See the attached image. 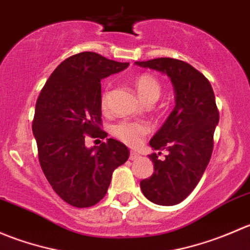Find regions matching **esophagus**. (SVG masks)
I'll return each mask as SVG.
<instances>
[{
    "instance_id": "1",
    "label": "esophagus",
    "mask_w": 250,
    "mask_h": 250,
    "mask_svg": "<svg viewBox=\"0 0 250 250\" xmlns=\"http://www.w3.org/2000/svg\"><path fill=\"white\" fill-rule=\"evenodd\" d=\"M140 155L138 152H135V151H130V155H129V160L134 161L137 160V158H139Z\"/></svg>"
}]
</instances>
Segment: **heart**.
I'll use <instances>...</instances> for the list:
<instances>
[{"label":"heart","mask_w":250,"mask_h":250,"mask_svg":"<svg viewBox=\"0 0 250 250\" xmlns=\"http://www.w3.org/2000/svg\"><path fill=\"white\" fill-rule=\"evenodd\" d=\"M134 85L141 99L147 104L155 103L163 92L162 83L157 77L151 74H141L135 77ZM107 100H109V85L105 87L100 97V105L103 110H106ZM148 132H150V125L141 121L122 120L116 122L110 128L112 137L129 146H137L138 144H140L143 138L148 134Z\"/></svg>","instance_id":"b5f03b06"}]
</instances>
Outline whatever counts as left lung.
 Wrapping results in <instances>:
<instances>
[{"label":"left lung","mask_w":250,"mask_h":250,"mask_svg":"<svg viewBox=\"0 0 250 250\" xmlns=\"http://www.w3.org/2000/svg\"><path fill=\"white\" fill-rule=\"evenodd\" d=\"M141 67L165 72L175 89V109L150 141L155 172L140 181L144 196L160 206H174L185 200L197 186L210 161L219 110L208 78L183 60L156 58L135 62Z\"/></svg>","instance_id":"8db88e82"}]
</instances>
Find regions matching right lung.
I'll list each match as a JSON object with an SVG mask.
<instances>
[{
  "label": "right lung",
  "mask_w": 250,
  "mask_h": 250,
  "mask_svg": "<svg viewBox=\"0 0 250 250\" xmlns=\"http://www.w3.org/2000/svg\"><path fill=\"white\" fill-rule=\"evenodd\" d=\"M128 65L94 52L71 55L37 98L32 132L40 165L55 193L70 206L87 208L103 200L113 170L129 157L127 146L111 138L92 148L84 145L87 137L107 135L100 128V81Z\"/></svg>",
  "instance_id": "obj_1"
}]
</instances>
